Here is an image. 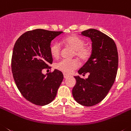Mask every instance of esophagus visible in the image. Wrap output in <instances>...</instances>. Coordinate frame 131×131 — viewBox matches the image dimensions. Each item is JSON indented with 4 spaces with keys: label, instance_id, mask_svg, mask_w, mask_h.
I'll list each match as a JSON object with an SVG mask.
<instances>
[{
    "label": "esophagus",
    "instance_id": "34e87169",
    "mask_svg": "<svg viewBox=\"0 0 131 131\" xmlns=\"http://www.w3.org/2000/svg\"><path fill=\"white\" fill-rule=\"evenodd\" d=\"M63 75H64V78L65 79H67V78L69 77V75H68V74H63Z\"/></svg>",
    "mask_w": 131,
    "mask_h": 131
}]
</instances>
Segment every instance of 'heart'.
Instances as JSON below:
<instances>
[{"instance_id": "1", "label": "heart", "mask_w": 131, "mask_h": 131, "mask_svg": "<svg viewBox=\"0 0 131 131\" xmlns=\"http://www.w3.org/2000/svg\"><path fill=\"white\" fill-rule=\"evenodd\" d=\"M63 42L75 50V55L80 59L85 61L90 56V48L85 46L84 40L81 38L77 36H68L63 40ZM60 51L61 46L58 42L52 43L50 46V52L54 58L59 57ZM79 66L80 63L77 59H62L55 64V68L66 74H70L78 68Z\"/></svg>"}]
</instances>
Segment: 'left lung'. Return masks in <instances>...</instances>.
<instances>
[{
  "mask_svg": "<svg viewBox=\"0 0 131 131\" xmlns=\"http://www.w3.org/2000/svg\"><path fill=\"white\" fill-rule=\"evenodd\" d=\"M81 35L90 38L92 50L89 59L78 72L89 75L86 79L74 76L76 83L72 95L78 103L91 106L101 102L114 84L118 67V53L114 41L99 30L90 29L82 32Z\"/></svg>",
  "mask_w": 131,
  "mask_h": 131,
  "instance_id": "1",
  "label": "left lung"
}]
</instances>
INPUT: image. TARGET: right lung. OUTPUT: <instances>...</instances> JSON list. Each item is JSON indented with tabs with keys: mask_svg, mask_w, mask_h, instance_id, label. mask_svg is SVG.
<instances>
[{
	"mask_svg": "<svg viewBox=\"0 0 131 131\" xmlns=\"http://www.w3.org/2000/svg\"><path fill=\"white\" fill-rule=\"evenodd\" d=\"M62 31L35 29L25 32L14 45L12 58L13 77L19 91L29 102L44 106L55 99L63 74L55 69L42 74L53 61L51 42Z\"/></svg>",
	"mask_w": 131,
	"mask_h": 131,
	"instance_id": "right-lung-1",
	"label": "right lung"
}]
</instances>
